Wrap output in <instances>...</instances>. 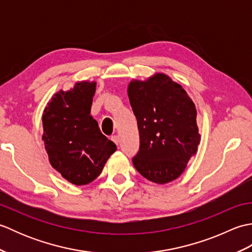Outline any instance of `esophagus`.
Here are the masks:
<instances>
[{
    "mask_svg": "<svg viewBox=\"0 0 252 252\" xmlns=\"http://www.w3.org/2000/svg\"><path fill=\"white\" fill-rule=\"evenodd\" d=\"M111 141L114 142L116 145H118V143H119V137H118V135H112L111 136Z\"/></svg>",
    "mask_w": 252,
    "mask_h": 252,
    "instance_id": "1",
    "label": "esophagus"
}]
</instances>
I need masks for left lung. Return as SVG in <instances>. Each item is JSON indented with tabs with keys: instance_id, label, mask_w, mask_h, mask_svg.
<instances>
[{
	"instance_id": "left-lung-1",
	"label": "left lung",
	"mask_w": 252,
	"mask_h": 252,
	"mask_svg": "<svg viewBox=\"0 0 252 252\" xmlns=\"http://www.w3.org/2000/svg\"><path fill=\"white\" fill-rule=\"evenodd\" d=\"M140 149L133 164L144 178L165 184L183 173L200 142L195 104L180 84L163 73L127 88Z\"/></svg>"
}]
</instances>
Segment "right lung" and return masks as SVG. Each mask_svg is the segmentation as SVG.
Masks as SVG:
<instances>
[{"instance_id":"obj_1","label":"right lung","mask_w":252,"mask_h":252,"mask_svg":"<svg viewBox=\"0 0 252 252\" xmlns=\"http://www.w3.org/2000/svg\"><path fill=\"white\" fill-rule=\"evenodd\" d=\"M96 83L82 81L60 91L44 109L43 136L52 167L74 185H85L100 174L116 152L91 116Z\"/></svg>"}]
</instances>
